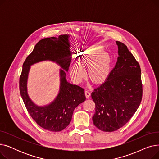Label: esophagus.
<instances>
[{"mask_svg":"<svg viewBox=\"0 0 159 159\" xmlns=\"http://www.w3.org/2000/svg\"><path fill=\"white\" fill-rule=\"evenodd\" d=\"M85 95H86V97L87 98H89V97H90L91 93H90L89 90H88V89H86V90H85Z\"/></svg>","mask_w":159,"mask_h":159,"instance_id":"obj_1","label":"esophagus"}]
</instances>
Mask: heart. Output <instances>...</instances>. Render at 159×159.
I'll return each mask as SVG.
<instances>
[{"label":"heart","instance_id":"1","mask_svg":"<svg viewBox=\"0 0 159 159\" xmlns=\"http://www.w3.org/2000/svg\"><path fill=\"white\" fill-rule=\"evenodd\" d=\"M82 55L84 57L82 64L75 61L71 65L70 73L74 80L79 82L82 80L85 75V70L83 66L88 65V75L89 79L95 82L102 80L110 68V55L98 45L87 47L83 50Z\"/></svg>","mask_w":159,"mask_h":159}]
</instances>
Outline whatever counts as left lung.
Masks as SVG:
<instances>
[{"label": "left lung", "mask_w": 159, "mask_h": 159, "mask_svg": "<svg viewBox=\"0 0 159 159\" xmlns=\"http://www.w3.org/2000/svg\"><path fill=\"white\" fill-rule=\"evenodd\" d=\"M116 43L117 62L105 81L91 93L95 104L93 124L106 132L124 126L136 112L143 97L139 64L126 45L119 41Z\"/></svg>", "instance_id": "1"}]
</instances>
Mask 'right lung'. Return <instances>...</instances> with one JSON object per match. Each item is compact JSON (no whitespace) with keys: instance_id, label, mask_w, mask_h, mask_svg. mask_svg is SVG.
<instances>
[{"instance_id":"obj_1","label":"right lung","mask_w":159,"mask_h":159,"mask_svg":"<svg viewBox=\"0 0 159 159\" xmlns=\"http://www.w3.org/2000/svg\"><path fill=\"white\" fill-rule=\"evenodd\" d=\"M69 35L49 37L40 40L32 53L25 60L19 80V89L24 103L32 119L42 128L57 132L70 124L75 107L86 100L84 89L72 84L66 78L71 60ZM55 62L60 69V92L52 102L44 107L38 106L29 98L27 82L31 65L43 61Z\"/></svg>"}]
</instances>
